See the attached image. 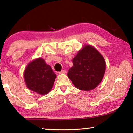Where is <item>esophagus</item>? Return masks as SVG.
Masks as SVG:
<instances>
[{
  "label": "esophagus",
  "mask_w": 133,
  "mask_h": 133,
  "mask_svg": "<svg viewBox=\"0 0 133 133\" xmlns=\"http://www.w3.org/2000/svg\"><path fill=\"white\" fill-rule=\"evenodd\" d=\"M66 73V71L65 70H62L61 71L59 72L60 74H64V73Z\"/></svg>",
  "instance_id": "1"
}]
</instances>
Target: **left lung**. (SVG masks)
Returning a JSON list of instances; mask_svg holds the SVG:
<instances>
[{"instance_id":"left-lung-1","label":"left lung","mask_w":133,"mask_h":133,"mask_svg":"<svg viewBox=\"0 0 133 133\" xmlns=\"http://www.w3.org/2000/svg\"><path fill=\"white\" fill-rule=\"evenodd\" d=\"M73 63L67 76L76 88L89 91L100 84L105 73V62L95 48L86 45L73 58Z\"/></svg>"}]
</instances>
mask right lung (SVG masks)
<instances>
[{"instance_id": "obj_1", "label": "right lung", "mask_w": 133, "mask_h": 133, "mask_svg": "<svg viewBox=\"0 0 133 133\" xmlns=\"http://www.w3.org/2000/svg\"><path fill=\"white\" fill-rule=\"evenodd\" d=\"M56 75L42 58L30 62L25 69L24 78L27 87L39 94H46L52 89Z\"/></svg>"}]
</instances>
